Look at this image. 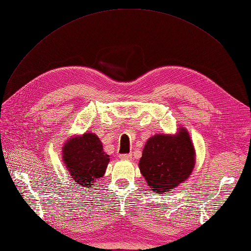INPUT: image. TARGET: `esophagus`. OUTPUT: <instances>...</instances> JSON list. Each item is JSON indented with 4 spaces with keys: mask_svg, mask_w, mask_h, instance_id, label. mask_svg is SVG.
<instances>
[{
    "mask_svg": "<svg viewBox=\"0 0 251 251\" xmlns=\"http://www.w3.org/2000/svg\"><path fill=\"white\" fill-rule=\"evenodd\" d=\"M132 157L131 153H124V154H119V158L122 159H129Z\"/></svg>",
    "mask_w": 251,
    "mask_h": 251,
    "instance_id": "esophagus-1",
    "label": "esophagus"
}]
</instances>
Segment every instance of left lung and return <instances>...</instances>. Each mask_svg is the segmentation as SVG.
Returning a JSON list of instances; mask_svg holds the SVG:
<instances>
[{"instance_id":"left-lung-1","label":"left lung","mask_w":251,"mask_h":251,"mask_svg":"<svg viewBox=\"0 0 251 251\" xmlns=\"http://www.w3.org/2000/svg\"><path fill=\"white\" fill-rule=\"evenodd\" d=\"M195 166V149L189 135H155L148 139L140 159V171L155 193L173 189L188 178Z\"/></svg>"}]
</instances>
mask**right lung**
I'll return each instance as SVG.
<instances>
[{
    "mask_svg": "<svg viewBox=\"0 0 251 251\" xmlns=\"http://www.w3.org/2000/svg\"><path fill=\"white\" fill-rule=\"evenodd\" d=\"M63 155L73 179L85 187L94 185L104 175L109 163V155L104 152L101 141L92 133L70 140L64 147Z\"/></svg>",
    "mask_w": 251,
    "mask_h": 251,
    "instance_id": "right-lung-1",
    "label": "right lung"
}]
</instances>
